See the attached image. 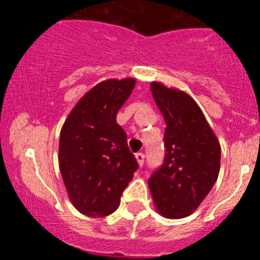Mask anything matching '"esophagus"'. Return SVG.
I'll return each mask as SVG.
<instances>
[{
    "mask_svg": "<svg viewBox=\"0 0 260 260\" xmlns=\"http://www.w3.org/2000/svg\"><path fill=\"white\" fill-rule=\"evenodd\" d=\"M135 158H137L138 164H139V167H143L144 164V155L142 152H138L135 153Z\"/></svg>",
    "mask_w": 260,
    "mask_h": 260,
    "instance_id": "obj_1",
    "label": "esophagus"
}]
</instances>
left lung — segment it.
I'll use <instances>...</instances> for the list:
<instances>
[{
    "label": "left lung",
    "mask_w": 260,
    "mask_h": 260,
    "mask_svg": "<svg viewBox=\"0 0 260 260\" xmlns=\"http://www.w3.org/2000/svg\"><path fill=\"white\" fill-rule=\"evenodd\" d=\"M151 92L167 123L165 158L150 177L157 212L168 219L191 215L215 185L220 172V143L194 99L160 82Z\"/></svg>",
    "instance_id": "8db88e82"
}]
</instances>
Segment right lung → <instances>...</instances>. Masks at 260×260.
<instances>
[{"label":"right lung","instance_id":"right-lung-1","mask_svg":"<svg viewBox=\"0 0 260 260\" xmlns=\"http://www.w3.org/2000/svg\"><path fill=\"white\" fill-rule=\"evenodd\" d=\"M134 86L133 78L103 80L77 103L61 128L62 180L71 203L89 217L114 212L138 169L126 133L116 121Z\"/></svg>","mask_w":260,"mask_h":260}]
</instances>
